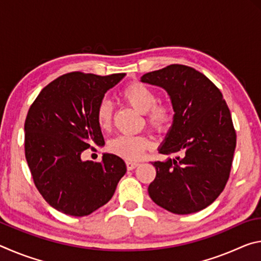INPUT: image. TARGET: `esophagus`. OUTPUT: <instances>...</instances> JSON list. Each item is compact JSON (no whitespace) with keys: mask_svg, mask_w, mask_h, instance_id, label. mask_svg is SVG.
<instances>
[{"mask_svg":"<svg viewBox=\"0 0 261 261\" xmlns=\"http://www.w3.org/2000/svg\"><path fill=\"white\" fill-rule=\"evenodd\" d=\"M139 166L138 162H131V161H126V168L127 170H132L135 169V168H137Z\"/></svg>","mask_w":261,"mask_h":261,"instance_id":"1","label":"esophagus"}]
</instances>
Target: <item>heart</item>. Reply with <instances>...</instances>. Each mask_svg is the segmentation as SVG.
<instances>
[{"label":"heart","mask_w":261,"mask_h":261,"mask_svg":"<svg viewBox=\"0 0 261 261\" xmlns=\"http://www.w3.org/2000/svg\"><path fill=\"white\" fill-rule=\"evenodd\" d=\"M121 99L144 113L146 124L156 132H166L173 122L174 108L168 101H156L155 91L140 82H134L121 91ZM113 107L109 101H100L95 110V118L99 127L107 131L112 125ZM152 146V141L145 135H120L108 143V151L126 160H137Z\"/></svg>","instance_id":"heart-1"}]
</instances>
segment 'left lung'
<instances>
[{"mask_svg":"<svg viewBox=\"0 0 261 261\" xmlns=\"http://www.w3.org/2000/svg\"><path fill=\"white\" fill-rule=\"evenodd\" d=\"M141 82L165 88L175 112L159 152L176 156L152 162L156 176L148 187L149 197L174 214L204 210L226 187L236 147L222 93L205 74L183 64L145 73Z\"/></svg>","mask_w":261,"mask_h":261,"instance_id":"8db88e82","label":"left lung"}]
</instances>
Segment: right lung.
Returning <instances> with one entry per match:
<instances>
[{"label":"right lung","mask_w":261,"mask_h":261,"mask_svg":"<svg viewBox=\"0 0 261 261\" xmlns=\"http://www.w3.org/2000/svg\"><path fill=\"white\" fill-rule=\"evenodd\" d=\"M124 76L62 74L31 105L24 125L26 161L38 191L62 213H93L112 199L125 174L124 161L115 154H103L101 162L81 159L85 149L105 144L95 110Z\"/></svg>","instance_id":"add662e5"}]
</instances>
